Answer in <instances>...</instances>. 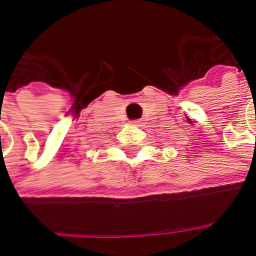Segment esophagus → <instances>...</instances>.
Segmentation results:
<instances>
[{
    "instance_id": "34e87169",
    "label": "esophagus",
    "mask_w": 256,
    "mask_h": 256,
    "mask_svg": "<svg viewBox=\"0 0 256 256\" xmlns=\"http://www.w3.org/2000/svg\"><path fill=\"white\" fill-rule=\"evenodd\" d=\"M133 123L136 126H141V120H133Z\"/></svg>"
}]
</instances>
